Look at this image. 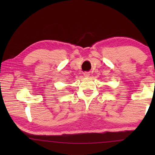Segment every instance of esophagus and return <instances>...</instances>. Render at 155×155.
<instances>
[{"instance_id": "1", "label": "esophagus", "mask_w": 155, "mask_h": 155, "mask_svg": "<svg viewBox=\"0 0 155 155\" xmlns=\"http://www.w3.org/2000/svg\"><path fill=\"white\" fill-rule=\"evenodd\" d=\"M83 75L85 76V77H88L89 76H90V73H89L88 72H83Z\"/></svg>"}]
</instances>
